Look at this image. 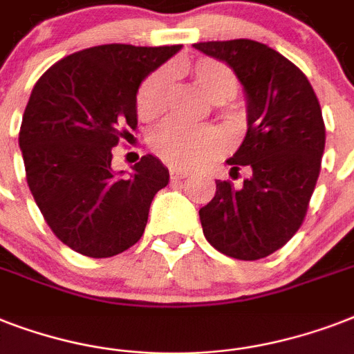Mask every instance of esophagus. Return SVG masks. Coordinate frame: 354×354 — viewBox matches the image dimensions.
<instances>
[{
	"label": "esophagus",
	"instance_id": "obj_1",
	"mask_svg": "<svg viewBox=\"0 0 354 354\" xmlns=\"http://www.w3.org/2000/svg\"><path fill=\"white\" fill-rule=\"evenodd\" d=\"M169 174H171V180H182V178L187 176L189 172L183 171V169H178V167H171Z\"/></svg>",
	"mask_w": 354,
	"mask_h": 354
}]
</instances>
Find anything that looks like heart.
<instances>
[{
	"label": "heart",
	"instance_id": "obj_1",
	"mask_svg": "<svg viewBox=\"0 0 354 354\" xmlns=\"http://www.w3.org/2000/svg\"><path fill=\"white\" fill-rule=\"evenodd\" d=\"M187 69L211 102H226L236 93L239 84L226 64L213 58H200L189 64ZM171 80V69L160 68L141 82L136 108L143 121H152L165 112ZM149 145L152 152L169 165L193 167L221 154L224 150V138L213 127H193L180 121H169L150 133Z\"/></svg>",
	"mask_w": 354,
	"mask_h": 354
}]
</instances>
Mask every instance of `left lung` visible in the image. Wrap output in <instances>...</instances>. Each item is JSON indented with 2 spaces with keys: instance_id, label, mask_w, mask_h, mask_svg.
<instances>
[{
  "instance_id": "obj_1",
  "label": "left lung",
  "mask_w": 354,
  "mask_h": 354,
  "mask_svg": "<svg viewBox=\"0 0 354 354\" xmlns=\"http://www.w3.org/2000/svg\"><path fill=\"white\" fill-rule=\"evenodd\" d=\"M207 57L235 71L246 101L248 130L226 160L230 176L248 171L241 187L216 180L198 211L205 239L230 257L257 261L299 230L319 176L325 149L322 108L307 77L272 47L255 40L198 41Z\"/></svg>"
}]
</instances>
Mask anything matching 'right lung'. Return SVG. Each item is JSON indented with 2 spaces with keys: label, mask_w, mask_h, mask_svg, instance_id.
<instances>
[{
  "label": "right lung",
  "mask_w": 354,
  "mask_h": 354,
  "mask_svg": "<svg viewBox=\"0 0 354 354\" xmlns=\"http://www.w3.org/2000/svg\"><path fill=\"white\" fill-rule=\"evenodd\" d=\"M182 46L106 44L73 53L41 75L19 130L27 183L60 241L86 257H112L141 239L169 169L143 156L112 169V149L138 127L141 82Z\"/></svg>",
  "instance_id": "1"
}]
</instances>
